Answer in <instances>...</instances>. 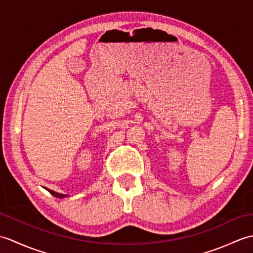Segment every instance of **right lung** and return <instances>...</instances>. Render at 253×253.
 <instances>
[{"label":"right lung","mask_w":253,"mask_h":253,"mask_svg":"<svg viewBox=\"0 0 253 253\" xmlns=\"http://www.w3.org/2000/svg\"><path fill=\"white\" fill-rule=\"evenodd\" d=\"M45 189L49 191L52 196H54V197H56V198H60V199H62V198H65V197H67V195H63V193H58V192H55V191H53V190H51V189H47V188H45Z\"/></svg>","instance_id":"add662e5"}]
</instances>
